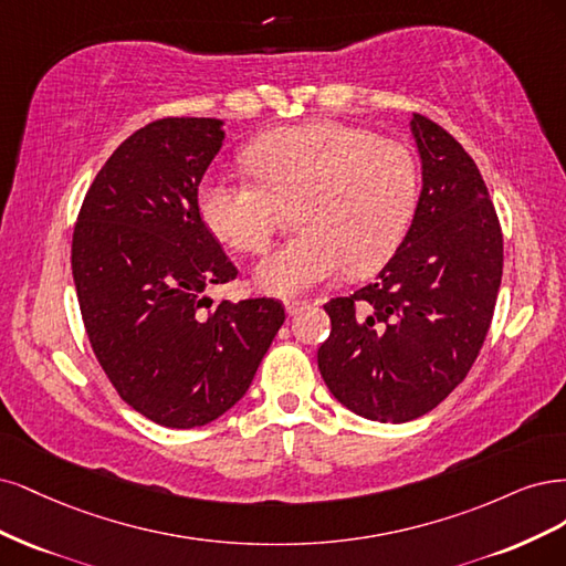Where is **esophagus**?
<instances>
[{
    "instance_id": "34e87169",
    "label": "esophagus",
    "mask_w": 566,
    "mask_h": 566,
    "mask_svg": "<svg viewBox=\"0 0 566 566\" xmlns=\"http://www.w3.org/2000/svg\"><path fill=\"white\" fill-rule=\"evenodd\" d=\"M307 305V301H286L284 303V310H286V315L289 317H294V315H298L301 310Z\"/></svg>"
}]
</instances>
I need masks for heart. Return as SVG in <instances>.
Listing matches in <instances>:
<instances>
[{
  "label": "heart",
  "mask_w": 566,
  "mask_h": 566,
  "mask_svg": "<svg viewBox=\"0 0 566 566\" xmlns=\"http://www.w3.org/2000/svg\"><path fill=\"white\" fill-rule=\"evenodd\" d=\"M256 184L207 176L197 209L209 232L234 251H261L280 209L296 207L294 240L253 268V282L277 298H296L343 268L367 275L402 242L418 195L411 150L338 122L268 132L244 150Z\"/></svg>",
  "instance_id": "b5f03b06"
}]
</instances>
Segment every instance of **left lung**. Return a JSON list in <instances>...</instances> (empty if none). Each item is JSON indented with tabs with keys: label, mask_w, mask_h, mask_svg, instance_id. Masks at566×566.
<instances>
[{
	"label": "left lung",
	"mask_w": 566,
	"mask_h": 566,
	"mask_svg": "<svg viewBox=\"0 0 566 566\" xmlns=\"http://www.w3.org/2000/svg\"><path fill=\"white\" fill-rule=\"evenodd\" d=\"M409 129L423 188L378 277L324 305L326 388L361 418L407 423L432 411L478 359L503 275V234L478 164L423 115Z\"/></svg>",
	"instance_id": "8db88e82"
}]
</instances>
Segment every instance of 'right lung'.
<instances>
[{
  "label": "right lung",
  "mask_w": 566,
  "mask_h": 566,
  "mask_svg": "<svg viewBox=\"0 0 566 566\" xmlns=\"http://www.w3.org/2000/svg\"><path fill=\"white\" fill-rule=\"evenodd\" d=\"M226 122L169 117L105 161L72 234L82 319L119 397L164 428L216 421L249 390L284 324L275 298L213 303L237 270L197 209Z\"/></svg>",
  "instance_id": "obj_1"
}]
</instances>
